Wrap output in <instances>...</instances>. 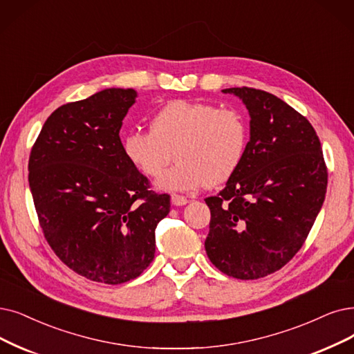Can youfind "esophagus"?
Segmentation results:
<instances>
[{
	"label": "esophagus",
	"instance_id": "34e87169",
	"mask_svg": "<svg viewBox=\"0 0 354 354\" xmlns=\"http://www.w3.org/2000/svg\"><path fill=\"white\" fill-rule=\"evenodd\" d=\"M171 203H173L174 206H185V205H187V203H189V201L186 199L185 196L173 194V196H171Z\"/></svg>",
	"mask_w": 354,
	"mask_h": 354
}]
</instances>
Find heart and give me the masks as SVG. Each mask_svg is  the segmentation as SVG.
<instances>
[{"label":"heart","instance_id":"heart-1","mask_svg":"<svg viewBox=\"0 0 354 354\" xmlns=\"http://www.w3.org/2000/svg\"><path fill=\"white\" fill-rule=\"evenodd\" d=\"M149 129L126 135L122 149L148 177H158L176 151L178 164L157 180L162 192H193L226 181L241 164L247 145L243 116L203 102H168L155 111Z\"/></svg>","mask_w":354,"mask_h":354}]
</instances>
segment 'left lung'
Instances as JSON below:
<instances>
[{"mask_svg":"<svg viewBox=\"0 0 354 354\" xmlns=\"http://www.w3.org/2000/svg\"><path fill=\"white\" fill-rule=\"evenodd\" d=\"M244 103L250 140L236 171L210 209L205 248L225 274L254 280L277 272L299 251L322 207L327 167L306 118L256 88H225Z\"/></svg>","mask_w":354,"mask_h":354,"instance_id":"obj_1","label":"left lung"}]
</instances>
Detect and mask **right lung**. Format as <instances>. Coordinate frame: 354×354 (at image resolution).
<instances>
[{"mask_svg":"<svg viewBox=\"0 0 354 354\" xmlns=\"http://www.w3.org/2000/svg\"><path fill=\"white\" fill-rule=\"evenodd\" d=\"M133 88H106L56 109L29 160V186L46 241L69 268L107 285L142 274L169 196L126 160L122 120Z\"/></svg>","mask_w":354,"mask_h":354,"instance_id":"1","label":"right lung"}]
</instances>
